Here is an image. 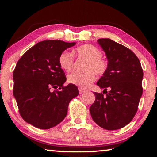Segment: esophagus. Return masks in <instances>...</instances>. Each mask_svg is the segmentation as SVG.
<instances>
[{"instance_id": "obj_1", "label": "esophagus", "mask_w": 157, "mask_h": 157, "mask_svg": "<svg viewBox=\"0 0 157 157\" xmlns=\"http://www.w3.org/2000/svg\"><path fill=\"white\" fill-rule=\"evenodd\" d=\"M79 94H84V93H85V90L84 89H82V88H79Z\"/></svg>"}]
</instances>
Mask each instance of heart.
<instances>
[{
	"instance_id": "1",
	"label": "heart",
	"mask_w": 157,
	"mask_h": 157,
	"mask_svg": "<svg viewBox=\"0 0 157 157\" xmlns=\"http://www.w3.org/2000/svg\"><path fill=\"white\" fill-rule=\"evenodd\" d=\"M75 53L78 58L86 60L84 73L73 72L67 77L69 84L75 85L82 89H87L95 81V75H102L107 72L108 62L103 57L100 48L92 44H85L78 47ZM59 64L65 71H70L74 64L73 55L68 51H63L59 57Z\"/></svg>"
}]
</instances>
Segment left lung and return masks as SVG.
I'll return each mask as SVG.
<instances>
[{
	"mask_svg": "<svg viewBox=\"0 0 157 157\" xmlns=\"http://www.w3.org/2000/svg\"><path fill=\"white\" fill-rule=\"evenodd\" d=\"M98 42L107 55L108 68L97 82L104 91L94 92L90 113L102 128L116 130L128 124L137 112L143 94V68L139 58L127 47L109 39Z\"/></svg>",
	"mask_w": 157,
	"mask_h": 157,
	"instance_id": "left-lung-1",
	"label": "left lung"
}]
</instances>
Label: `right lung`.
<instances>
[{
  "mask_svg": "<svg viewBox=\"0 0 157 157\" xmlns=\"http://www.w3.org/2000/svg\"><path fill=\"white\" fill-rule=\"evenodd\" d=\"M73 43L46 40L30 48L21 57L13 72V94L18 111L27 123L47 129L61 123L68 105L79 95L78 88L69 84L59 64L61 53Z\"/></svg>",
  "mask_w": 157,
  "mask_h": 157,
  "instance_id": "1",
  "label": "right lung"
}]
</instances>
